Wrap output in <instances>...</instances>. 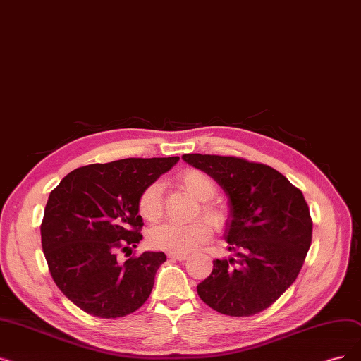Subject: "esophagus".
Wrapping results in <instances>:
<instances>
[{
	"instance_id": "1",
	"label": "esophagus",
	"mask_w": 361,
	"mask_h": 361,
	"mask_svg": "<svg viewBox=\"0 0 361 361\" xmlns=\"http://www.w3.org/2000/svg\"><path fill=\"white\" fill-rule=\"evenodd\" d=\"M168 257L171 258V259H176V261H185L187 259V257H189V255H187V254H168Z\"/></svg>"
}]
</instances>
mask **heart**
<instances>
[{"label": "heart", "instance_id": "obj_1", "mask_svg": "<svg viewBox=\"0 0 361 361\" xmlns=\"http://www.w3.org/2000/svg\"><path fill=\"white\" fill-rule=\"evenodd\" d=\"M177 181L195 199L200 200V211L215 227H221L227 219V211L221 203L211 200L216 193V184L205 171L187 168L177 176ZM162 184L150 183L138 197V211L147 221H158L162 215ZM212 234L207 219H195L192 223H164L154 227L149 234L153 247L171 254H187L205 243Z\"/></svg>", "mask_w": 361, "mask_h": 361}]
</instances>
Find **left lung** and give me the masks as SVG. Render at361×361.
Segmentation results:
<instances>
[{"label": "left lung", "instance_id": "8db88e82", "mask_svg": "<svg viewBox=\"0 0 361 361\" xmlns=\"http://www.w3.org/2000/svg\"><path fill=\"white\" fill-rule=\"evenodd\" d=\"M183 159L226 192L230 216L224 238L236 252V258L214 261L197 295L226 316L258 314L293 283L305 261L312 221L304 195L269 165L200 153Z\"/></svg>", "mask_w": 361, "mask_h": 361}]
</instances>
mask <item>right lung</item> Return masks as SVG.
I'll use <instances>...</instances> for the list:
<instances>
[{"label":"right lung","mask_w":361,"mask_h":361,"mask_svg":"<svg viewBox=\"0 0 361 361\" xmlns=\"http://www.w3.org/2000/svg\"><path fill=\"white\" fill-rule=\"evenodd\" d=\"M180 161L127 158L76 168L50 193L41 243L57 288L76 307L100 319L128 316L142 307L164 252H143L125 262L116 250L143 239L138 197Z\"/></svg>","instance_id":"obj_1"}]
</instances>
